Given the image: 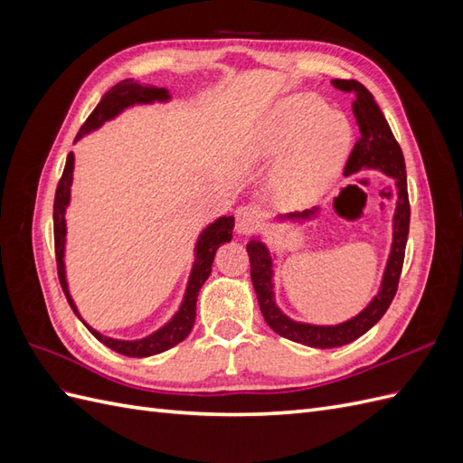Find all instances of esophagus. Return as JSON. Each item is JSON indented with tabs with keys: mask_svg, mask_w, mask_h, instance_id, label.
<instances>
[{
	"mask_svg": "<svg viewBox=\"0 0 463 463\" xmlns=\"http://www.w3.org/2000/svg\"><path fill=\"white\" fill-rule=\"evenodd\" d=\"M260 223V214L259 210L253 206H240L235 210V232L241 235H249L253 230L259 228Z\"/></svg>",
	"mask_w": 463,
	"mask_h": 463,
	"instance_id": "esophagus-1",
	"label": "esophagus"
}]
</instances>
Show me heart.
Instances as JSON below:
<instances>
[{
    "mask_svg": "<svg viewBox=\"0 0 463 463\" xmlns=\"http://www.w3.org/2000/svg\"><path fill=\"white\" fill-rule=\"evenodd\" d=\"M349 121L317 94L279 100L249 138L250 162H279L272 175V197L282 206H305L325 193L352 148Z\"/></svg>",
    "mask_w": 463,
    "mask_h": 463,
    "instance_id": "b5f03b06",
    "label": "heart"
}]
</instances>
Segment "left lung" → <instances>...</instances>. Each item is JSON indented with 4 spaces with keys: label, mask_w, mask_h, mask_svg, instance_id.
<instances>
[{
    "label": "left lung",
    "mask_w": 463,
    "mask_h": 463,
    "mask_svg": "<svg viewBox=\"0 0 463 463\" xmlns=\"http://www.w3.org/2000/svg\"><path fill=\"white\" fill-rule=\"evenodd\" d=\"M332 85L344 90L354 92V116L357 119L361 137L355 143L352 154H349L344 175H352L361 170H381L388 177L394 179L398 201L394 210V237H392V249L390 257L384 269L383 284L378 288L374 299L363 309L357 317L349 318L345 322L334 326H318V325H307V322H298L286 317L278 309L274 301V260L269 247H266L259 237H253L247 243V253L250 260V279H253V288L257 293V299L260 305V313L276 334L284 335V338L298 342L309 347L328 349V347H340L345 344H352L359 335L369 332L378 320L384 317L388 307L394 299L398 291V282L403 266L405 255V243H408L410 233V199H408V175H405V162L403 154L398 141L392 135L390 125L383 116L381 108L374 102L373 94L361 85L359 80L354 79H334ZM318 208L303 210V213H291L278 216V220H289V222H301L309 220L317 214Z\"/></svg>",
    "instance_id": "obj_1"
}]
</instances>
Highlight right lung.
I'll list each match as a JSON object with an SVG mask.
<instances>
[{"label": "right lung", "mask_w": 463, "mask_h": 463, "mask_svg": "<svg viewBox=\"0 0 463 463\" xmlns=\"http://www.w3.org/2000/svg\"><path fill=\"white\" fill-rule=\"evenodd\" d=\"M170 92L167 89H158L152 85H138L133 79H125L118 82L116 87H111L104 96L100 104L94 108L85 125L79 129L75 143L79 138L89 135L90 131L98 129L100 125L106 121L114 119L119 116L125 108H131L135 104H152V102H167L170 100ZM73 167H75V156L73 152L67 154V162L63 167V175L58 184V189H55V201H53V241H55V260H58V276H60V284L63 288L65 298L71 305V309L75 315L82 320L79 315L73 298L69 296V286H67V278H65V210L69 206V201H71V184H73ZM232 232H233V216H222L214 220L210 226L203 230L199 235L197 245H194V262L191 269V276L187 282V289L184 301L179 305V311L172 317V320H167L165 325L152 332L146 338L141 340H116L109 338V335H104L100 332H96L92 326H89L85 320V325L96 340H100L106 347L114 349V352L128 355V357H150L165 352V349L174 347L175 344L184 342L193 325H194V317H197V298L203 284L208 279L210 272H213V262L214 255L222 243H228L232 240Z\"/></svg>", "instance_id": "obj_1"}]
</instances>
